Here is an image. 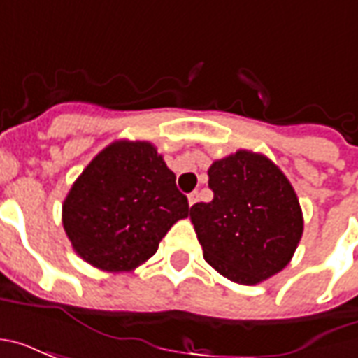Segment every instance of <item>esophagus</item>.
I'll use <instances>...</instances> for the list:
<instances>
[{"label": "esophagus", "mask_w": 358, "mask_h": 358, "mask_svg": "<svg viewBox=\"0 0 358 358\" xmlns=\"http://www.w3.org/2000/svg\"><path fill=\"white\" fill-rule=\"evenodd\" d=\"M197 201H199V194H197V192L187 195V203H189V207H192V205H195Z\"/></svg>", "instance_id": "obj_1"}]
</instances>
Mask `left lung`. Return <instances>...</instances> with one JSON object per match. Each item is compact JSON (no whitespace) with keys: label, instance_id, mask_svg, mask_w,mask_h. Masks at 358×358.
Here are the masks:
<instances>
[{"label":"left lung","instance_id":"left-lung-1","mask_svg":"<svg viewBox=\"0 0 358 358\" xmlns=\"http://www.w3.org/2000/svg\"><path fill=\"white\" fill-rule=\"evenodd\" d=\"M209 187L213 201L189 210L205 261L243 285L284 270L303 236L299 199L284 172L240 149L210 164Z\"/></svg>","mask_w":358,"mask_h":358}]
</instances>
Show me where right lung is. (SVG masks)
I'll use <instances>...</instances> for the list:
<instances>
[{
	"instance_id": "right-lung-1",
	"label": "right lung",
	"mask_w": 358,
	"mask_h": 358,
	"mask_svg": "<svg viewBox=\"0 0 358 358\" xmlns=\"http://www.w3.org/2000/svg\"><path fill=\"white\" fill-rule=\"evenodd\" d=\"M187 215V197L155 145L118 140L76 178L63 203V228L86 263L128 272L155 255L164 234Z\"/></svg>"
}]
</instances>
